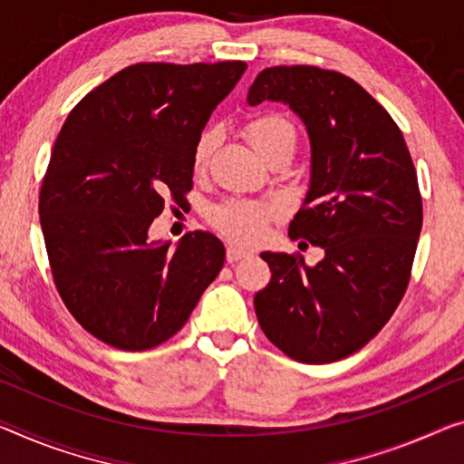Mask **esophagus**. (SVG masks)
<instances>
[{
	"label": "esophagus",
	"instance_id": "1",
	"mask_svg": "<svg viewBox=\"0 0 464 464\" xmlns=\"http://www.w3.org/2000/svg\"><path fill=\"white\" fill-rule=\"evenodd\" d=\"M248 255H251V253H248L246 248L238 246V245H227L226 246V259L230 261V263L238 261V259H245V256H248Z\"/></svg>",
	"mask_w": 464,
	"mask_h": 464
}]
</instances>
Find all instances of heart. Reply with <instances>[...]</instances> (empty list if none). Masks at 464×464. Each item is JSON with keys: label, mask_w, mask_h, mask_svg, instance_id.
Segmentation results:
<instances>
[{"label": "heart", "mask_w": 464, "mask_h": 464, "mask_svg": "<svg viewBox=\"0 0 464 464\" xmlns=\"http://www.w3.org/2000/svg\"><path fill=\"white\" fill-rule=\"evenodd\" d=\"M246 137L256 149V153H261L267 160L280 149H295L296 128L282 113H263L246 124ZM213 145H216V132L208 128L195 142V151H192L195 169L205 168ZM277 211L280 209L276 203L255 201V198H227V201L209 209V222L224 237L251 245V242L266 237L267 226L277 216Z\"/></svg>", "instance_id": "heart-1"}]
</instances>
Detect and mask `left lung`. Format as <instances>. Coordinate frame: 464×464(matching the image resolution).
I'll return each mask as SVG.
<instances>
[{"label":"left lung","instance_id":"8db88e82","mask_svg":"<svg viewBox=\"0 0 464 464\" xmlns=\"http://www.w3.org/2000/svg\"><path fill=\"white\" fill-rule=\"evenodd\" d=\"M280 102L311 142V178L290 238L324 259L261 253L272 280L255 295L266 336L290 359H344L386 325L409 286L423 224L417 172L401 128L369 92L332 70L274 66L256 74L248 105Z\"/></svg>","mask_w":464,"mask_h":464}]
</instances>
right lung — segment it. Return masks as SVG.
Returning <instances> with one entry per match:
<instances>
[{
    "label": "right lung",
    "instance_id": "right-lung-1",
    "mask_svg": "<svg viewBox=\"0 0 464 464\" xmlns=\"http://www.w3.org/2000/svg\"><path fill=\"white\" fill-rule=\"evenodd\" d=\"M245 62L134 63L92 89L63 122L39 195L55 286L84 330L147 351L187 324L224 266L209 232L149 238L166 197L192 187V151Z\"/></svg>",
    "mask_w": 464,
    "mask_h": 464
}]
</instances>
